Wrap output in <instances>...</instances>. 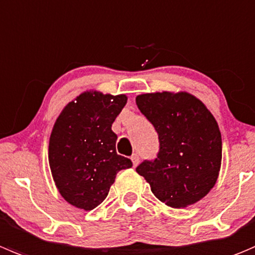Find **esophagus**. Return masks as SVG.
Instances as JSON below:
<instances>
[{"mask_svg": "<svg viewBox=\"0 0 255 255\" xmlns=\"http://www.w3.org/2000/svg\"><path fill=\"white\" fill-rule=\"evenodd\" d=\"M130 160H132V164H133V167H137V165H138V163H139V157H138V154H137V153H134V154H133L132 157H130Z\"/></svg>", "mask_w": 255, "mask_h": 255, "instance_id": "1", "label": "esophagus"}]
</instances>
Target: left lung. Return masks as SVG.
Instances as JSON below:
<instances>
[{"instance_id":"8db88e82","label":"left lung","mask_w":255,"mask_h":255,"mask_svg":"<svg viewBox=\"0 0 255 255\" xmlns=\"http://www.w3.org/2000/svg\"><path fill=\"white\" fill-rule=\"evenodd\" d=\"M140 112L154 126L159 153L135 170L160 202L185 208L211 192L222 164L218 123L201 100L188 92H154L135 97Z\"/></svg>"}]
</instances>
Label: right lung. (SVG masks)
<instances>
[{
    "label": "right lung",
    "mask_w": 255,
    "mask_h": 255,
    "mask_svg": "<svg viewBox=\"0 0 255 255\" xmlns=\"http://www.w3.org/2000/svg\"><path fill=\"white\" fill-rule=\"evenodd\" d=\"M127 96L85 91L62 110L52 128L48 162L54 184L66 202L92 211L108 196L120 170L132 167L117 154L112 123Z\"/></svg>",
    "instance_id": "obj_1"
}]
</instances>
